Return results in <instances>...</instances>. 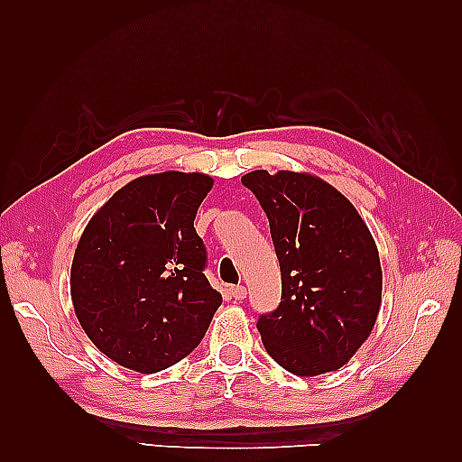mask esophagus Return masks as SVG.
Segmentation results:
<instances>
[{
	"instance_id": "obj_1",
	"label": "esophagus",
	"mask_w": 462,
	"mask_h": 462,
	"mask_svg": "<svg viewBox=\"0 0 462 462\" xmlns=\"http://www.w3.org/2000/svg\"><path fill=\"white\" fill-rule=\"evenodd\" d=\"M230 296L234 300H244V298H246V288H244V286H234V288H230Z\"/></svg>"
}]
</instances>
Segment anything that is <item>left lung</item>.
I'll return each mask as SVG.
<instances>
[{
  "label": "left lung",
  "mask_w": 462,
  "mask_h": 462,
  "mask_svg": "<svg viewBox=\"0 0 462 462\" xmlns=\"http://www.w3.org/2000/svg\"><path fill=\"white\" fill-rule=\"evenodd\" d=\"M242 184L268 216L282 272L280 306L256 328L270 357L293 375L336 371L375 326L377 246L353 204L318 176L254 171Z\"/></svg>",
  "instance_id": "left-lung-1"
}]
</instances>
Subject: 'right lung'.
<instances>
[{
	"mask_svg": "<svg viewBox=\"0 0 462 462\" xmlns=\"http://www.w3.org/2000/svg\"><path fill=\"white\" fill-rule=\"evenodd\" d=\"M212 189L200 172L141 176L87 224L71 266L77 319L106 357L156 373L192 353L222 296L204 276L199 206Z\"/></svg>",
	"mask_w": 462,
	"mask_h": 462,
	"instance_id": "1",
	"label": "right lung"
}]
</instances>
